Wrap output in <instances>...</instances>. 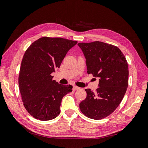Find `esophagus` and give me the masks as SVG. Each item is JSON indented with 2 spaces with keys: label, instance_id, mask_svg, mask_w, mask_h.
<instances>
[{
  "label": "esophagus",
  "instance_id": "34e87169",
  "mask_svg": "<svg viewBox=\"0 0 148 148\" xmlns=\"http://www.w3.org/2000/svg\"><path fill=\"white\" fill-rule=\"evenodd\" d=\"M79 89H80L79 87H77V86H74L73 88V91H77V90H79Z\"/></svg>",
  "mask_w": 148,
  "mask_h": 148
}]
</instances>
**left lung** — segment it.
I'll list each match as a JSON object with an SVG mask.
<instances>
[{
  "mask_svg": "<svg viewBox=\"0 0 148 148\" xmlns=\"http://www.w3.org/2000/svg\"><path fill=\"white\" fill-rule=\"evenodd\" d=\"M86 59L88 74L99 77L95 92L86 89V97L79 105L88 118L104 119L112 114L123 99L128 86L129 70L126 59L114 45L95 41L79 43Z\"/></svg>",
  "mask_w": 148,
  "mask_h": 148,
  "instance_id": "8db88e82",
  "label": "left lung"
}]
</instances>
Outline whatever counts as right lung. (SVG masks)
Returning a JSON list of instances; mask_svg holds the SVG:
<instances>
[{
  "mask_svg": "<svg viewBox=\"0 0 148 148\" xmlns=\"http://www.w3.org/2000/svg\"><path fill=\"white\" fill-rule=\"evenodd\" d=\"M77 43L60 37H43L25 51L18 88L24 107L34 118L47 121L60 114L62 100L72 91L73 86L59 84L51 74L60 68L68 51Z\"/></svg>",
  "mask_w": 148,
  "mask_h": 148,
  "instance_id": "right-lung-1",
  "label": "right lung"
}]
</instances>
